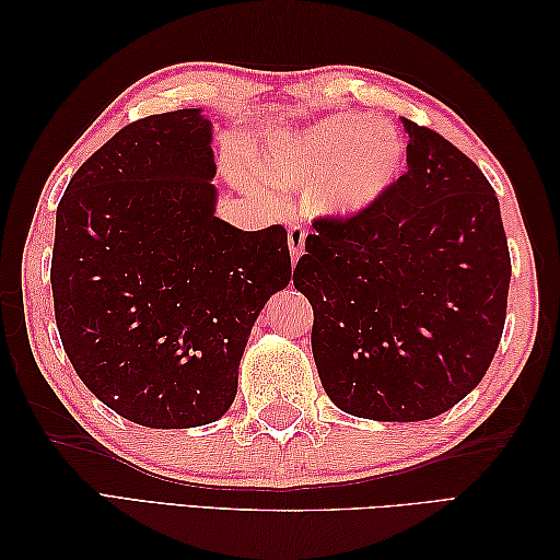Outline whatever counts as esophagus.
Returning a JSON list of instances; mask_svg holds the SVG:
<instances>
[{
	"label": "esophagus",
	"mask_w": 560,
	"mask_h": 560,
	"mask_svg": "<svg viewBox=\"0 0 560 560\" xmlns=\"http://www.w3.org/2000/svg\"><path fill=\"white\" fill-rule=\"evenodd\" d=\"M303 247H305V229L301 223H291L289 225V249L293 259H299L303 255Z\"/></svg>",
	"instance_id": "obj_1"
}]
</instances>
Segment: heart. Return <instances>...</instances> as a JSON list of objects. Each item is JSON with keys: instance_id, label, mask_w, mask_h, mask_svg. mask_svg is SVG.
<instances>
[{"instance_id": "heart-1", "label": "heart", "mask_w": 560, "mask_h": 560, "mask_svg": "<svg viewBox=\"0 0 560 560\" xmlns=\"http://www.w3.org/2000/svg\"><path fill=\"white\" fill-rule=\"evenodd\" d=\"M404 153L407 149L395 125L339 113L273 139L265 175L279 187H311L307 205L317 217L349 219L397 180Z\"/></svg>"}]
</instances>
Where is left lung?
<instances>
[{
  "instance_id": "1",
  "label": "left lung",
  "mask_w": 560,
  "mask_h": 560,
  "mask_svg": "<svg viewBox=\"0 0 560 560\" xmlns=\"http://www.w3.org/2000/svg\"><path fill=\"white\" fill-rule=\"evenodd\" d=\"M407 165L371 207L319 217L293 287L313 305L327 397L373 421H425L481 383L501 343L510 253L491 183L411 120Z\"/></svg>"
}]
</instances>
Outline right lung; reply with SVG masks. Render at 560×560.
<instances>
[{
	"label": "right lung",
	"mask_w": 560,
	"mask_h": 560,
	"mask_svg": "<svg viewBox=\"0 0 560 560\" xmlns=\"http://www.w3.org/2000/svg\"><path fill=\"white\" fill-rule=\"evenodd\" d=\"M211 122L199 108L122 127L57 207L50 283L81 383L122 419H221L261 307L291 281L283 225L241 231L217 213Z\"/></svg>",
	"instance_id": "obj_1"
}]
</instances>
